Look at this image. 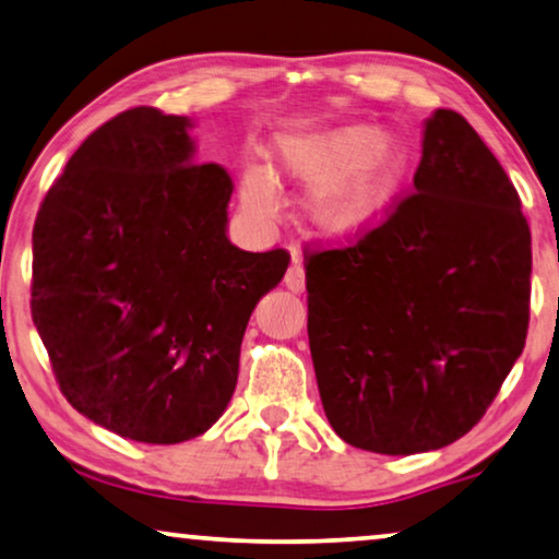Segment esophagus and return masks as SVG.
I'll return each mask as SVG.
<instances>
[{"label":"esophagus","mask_w":559,"mask_h":559,"mask_svg":"<svg viewBox=\"0 0 559 559\" xmlns=\"http://www.w3.org/2000/svg\"><path fill=\"white\" fill-rule=\"evenodd\" d=\"M283 283H286L288 290H294V294H301L306 288V273H304V265L298 258H294V263L288 265L286 276H283Z\"/></svg>","instance_id":"esophagus-1"}]
</instances>
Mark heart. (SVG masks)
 I'll return each instance as SVG.
<instances>
[{
	"instance_id": "obj_1",
	"label": "heart",
	"mask_w": 559,
	"mask_h": 559,
	"mask_svg": "<svg viewBox=\"0 0 559 559\" xmlns=\"http://www.w3.org/2000/svg\"><path fill=\"white\" fill-rule=\"evenodd\" d=\"M403 139L369 126L298 133L273 148L271 175L250 164L240 171V200L250 215L273 219L276 182L309 190L304 219L324 238H355L367 230L395 194L405 175Z\"/></svg>"
}]
</instances>
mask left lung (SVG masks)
<instances>
[{
    "label": "left lung",
    "instance_id": "8db88e82",
    "mask_svg": "<svg viewBox=\"0 0 559 559\" xmlns=\"http://www.w3.org/2000/svg\"><path fill=\"white\" fill-rule=\"evenodd\" d=\"M413 190L306 261L309 347L336 436L411 455L466 436L522 355L532 235L512 179L461 114L423 131Z\"/></svg>",
    "mask_w": 559,
    "mask_h": 559
}]
</instances>
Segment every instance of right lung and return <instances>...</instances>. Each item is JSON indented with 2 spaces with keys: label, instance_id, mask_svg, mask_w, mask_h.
<instances>
[{
  "label": "right lung",
  "instance_id": "1",
  "mask_svg": "<svg viewBox=\"0 0 559 559\" xmlns=\"http://www.w3.org/2000/svg\"><path fill=\"white\" fill-rule=\"evenodd\" d=\"M187 116L129 108L70 156L33 230V321L68 403L139 443L225 413L240 344L290 255L227 240L233 179L194 164Z\"/></svg>",
  "mask_w": 559,
  "mask_h": 559
}]
</instances>
